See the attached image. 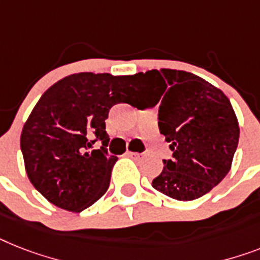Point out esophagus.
<instances>
[{
	"instance_id": "1",
	"label": "esophagus",
	"mask_w": 260,
	"mask_h": 260,
	"mask_svg": "<svg viewBox=\"0 0 260 260\" xmlns=\"http://www.w3.org/2000/svg\"><path fill=\"white\" fill-rule=\"evenodd\" d=\"M127 154L128 156H130V158H141V156L142 155H145V153H142V154H139V153H134V151H127Z\"/></svg>"
}]
</instances>
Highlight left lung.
<instances>
[{"label":"left lung","instance_id":"obj_1","mask_svg":"<svg viewBox=\"0 0 260 260\" xmlns=\"http://www.w3.org/2000/svg\"><path fill=\"white\" fill-rule=\"evenodd\" d=\"M145 93L159 104L158 126L170 142V159L153 187L177 201H194L215 187L230 171L239 125L230 101L201 77L181 70L137 74Z\"/></svg>","mask_w":260,"mask_h":260}]
</instances>
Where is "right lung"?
<instances>
[{"label":"right lung","instance_id":"right-lung-1","mask_svg":"<svg viewBox=\"0 0 260 260\" xmlns=\"http://www.w3.org/2000/svg\"><path fill=\"white\" fill-rule=\"evenodd\" d=\"M143 94L137 74L78 73L49 87L21 134L25 169L34 187L68 211L81 212L95 203L109 188L118 159L107 154L109 111ZM96 140L101 149L90 150Z\"/></svg>","mask_w":260,"mask_h":260}]
</instances>
